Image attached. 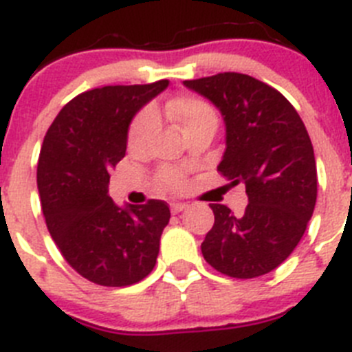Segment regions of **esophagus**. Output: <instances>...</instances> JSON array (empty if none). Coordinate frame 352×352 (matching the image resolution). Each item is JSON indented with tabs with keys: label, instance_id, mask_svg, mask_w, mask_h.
I'll use <instances>...</instances> for the list:
<instances>
[{
	"label": "esophagus",
	"instance_id": "1",
	"mask_svg": "<svg viewBox=\"0 0 352 352\" xmlns=\"http://www.w3.org/2000/svg\"><path fill=\"white\" fill-rule=\"evenodd\" d=\"M183 210H186V204L185 203H173V204H170V213H173V214L182 213Z\"/></svg>",
	"mask_w": 352,
	"mask_h": 352
}]
</instances>
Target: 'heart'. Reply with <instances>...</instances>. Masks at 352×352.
I'll return each mask as SVG.
<instances>
[{
  "label": "heart",
  "mask_w": 352,
  "mask_h": 352,
  "mask_svg": "<svg viewBox=\"0 0 352 352\" xmlns=\"http://www.w3.org/2000/svg\"><path fill=\"white\" fill-rule=\"evenodd\" d=\"M166 113L173 118L183 133H188L199 126L214 123L217 125V113L206 100L199 96L183 95L170 100L166 105ZM155 129V114L151 111H142L133 118L129 129V146L132 149H141L148 141L149 133ZM158 182L167 188H179L183 185V176L174 169H162L158 173Z\"/></svg>",
  "instance_id": "obj_1"
}]
</instances>
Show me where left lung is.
Wrapping results in <instances>:
<instances>
[{"mask_svg":"<svg viewBox=\"0 0 352 352\" xmlns=\"http://www.w3.org/2000/svg\"><path fill=\"white\" fill-rule=\"evenodd\" d=\"M183 84L222 114L226 151L219 170L232 186L243 183L248 195L243 217L210 204L214 223L201 245L204 259L232 278L266 275L291 256L316 208L309 132L280 91L250 76L223 72Z\"/></svg>","mask_w":352,"mask_h":352,"instance_id":"obj_1","label":"left lung"}]
</instances>
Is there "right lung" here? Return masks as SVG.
I'll use <instances>...</instances> for the list:
<instances>
[{"label":"right lung","mask_w":352,"mask_h":352,"mask_svg":"<svg viewBox=\"0 0 352 352\" xmlns=\"http://www.w3.org/2000/svg\"><path fill=\"white\" fill-rule=\"evenodd\" d=\"M169 86H104L72 98L49 126L36 167L42 211L54 243L79 275L107 287L138 284L151 273L167 203L118 206L109 173L125 157L132 118Z\"/></svg>","instance_id":"obj_1"}]
</instances>
